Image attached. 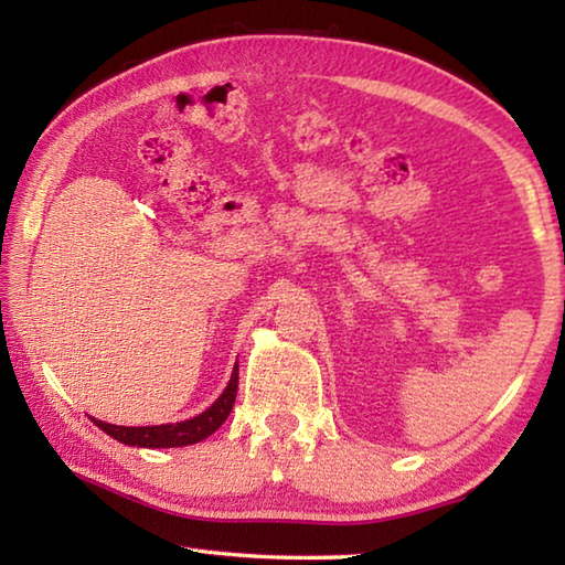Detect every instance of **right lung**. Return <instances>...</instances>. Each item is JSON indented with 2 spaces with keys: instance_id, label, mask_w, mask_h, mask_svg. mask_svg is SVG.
<instances>
[{
  "instance_id": "1",
  "label": "right lung",
  "mask_w": 565,
  "mask_h": 565,
  "mask_svg": "<svg viewBox=\"0 0 565 565\" xmlns=\"http://www.w3.org/2000/svg\"><path fill=\"white\" fill-rule=\"evenodd\" d=\"M238 388V363L232 371V379L224 388V394L218 396L204 414H199L189 420H179V424H161V426H114L104 424L99 418H92L104 434L117 438L119 444L139 446V448H177L204 441L206 436H212L218 426L224 424L232 414L234 401Z\"/></svg>"
}]
</instances>
